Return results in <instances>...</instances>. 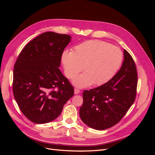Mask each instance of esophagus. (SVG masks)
I'll use <instances>...</instances> for the list:
<instances>
[{
	"label": "esophagus",
	"instance_id": "1",
	"mask_svg": "<svg viewBox=\"0 0 155 155\" xmlns=\"http://www.w3.org/2000/svg\"><path fill=\"white\" fill-rule=\"evenodd\" d=\"M79 92H80V90H79V88H74V94H79Z\"/></svg>",
	"mask_w": 155,
	"mask_h": 155
}]
</instances>
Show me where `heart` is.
Wrapping results in <instances>:
<instances>
[{
    "label": "heart",
    "mask_w": 155,
    "mask_h": 155,
    "mask_svg": "<svg viewBox=\"0 0 155 155\" xmlns=\"http://www.w3.org/2000/svg\"><path fill=\"white\" fill-rule=\"evenodd\" d=\"M123 61V54L115 46L99 40H89L74 46L72 52L64 51L62 62L66 76L73 79L79 87L94 84L101 85L109 81L118 71Z\"/></svg>",
    "instance_id": "b5f03b06"
}]
</instances>
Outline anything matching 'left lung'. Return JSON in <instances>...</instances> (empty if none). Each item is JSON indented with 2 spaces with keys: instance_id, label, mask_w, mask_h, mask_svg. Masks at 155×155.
Here are the masks:
<instances>
[{
  "instance_id": "1",
  "label": "left lung",
  "mask_w": 155,
  "mask_h": 155,
  "mask_svg": "<svg viewBox=\"0 0 155 155\" xmlns=\"http://www.w3.org/2000/svg\"><path fill=\"white\" fill-rule=\"evenodd\" d=\"M124 61L119 71L100 87L84 91L79 116L86 125L96 130L115 125L133 104L137 95L138 74L132 58L124 50Z\"/></svg>"
}]
</instances>
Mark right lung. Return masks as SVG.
Instances as JSON below:
<instances>
[{
    "mask_svg": "<svg viewBox=\"0 0 155 155\" xmlns=\"http://www.w3.org/2000/svg\"><path fill=\"white\" fill-rule=\"evenodd\" d=\"M71 37L43 33L22 50L14 65L13 92L21 112L35 124L57 118L74 96V87L61 72L64 49Z\"/></svg>",
    "mask_w": 155,
    "mask_h": 155,
    "instance_id": "right-lung-1",
    "label": "right lung"
}]
</instances>
